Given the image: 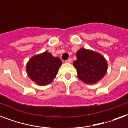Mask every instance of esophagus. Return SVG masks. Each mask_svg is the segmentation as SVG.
Instances as JSON below:
<instances>
[{
  "label": "esophagus",
  "instance_id": "esophagus-1",
  "mask_svg": "<svg viewBox=\"0 0 128 128\" xmlns=\"http://www.w3.org/2000/svg\"><path fill=\"white\" fill-rule=\"evenodd\" d=\"M66 63H71L72 62V59L71 58H68V60H66Z\"/></svg>",
  "mask_w": 128,
  "mask_h": 128
}]
</instances>
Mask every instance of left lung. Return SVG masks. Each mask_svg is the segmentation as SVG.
Returning a JSON list of instances; mask_svg holds the SVG:
<instances>
[{
    "mask_svg": "<svg viewBox=\"0 0 128 128\" xmlns=\"http://www.w3.org/2000/svg\"><path fill=\"white\" fill-rule=\"evenodd\" d=\"M76 58L73 66L76 68L78 78L86 84H96L106 74L107 61L102 54L80 48L76 52Z\"/></svg>",
    "mask_w": 128,
    "mask_h": 128,
    "instance_id": "1",
    "label": "left lung"
}]
</instances>
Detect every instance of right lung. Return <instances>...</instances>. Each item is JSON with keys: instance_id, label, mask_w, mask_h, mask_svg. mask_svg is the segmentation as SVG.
<instances>
[{"instance_id": "obj_1", "label": "right lung", "mask_w": 128, "mask_h": 128, "mask_svg": "<svg viewBox=\"0 0 128 128\" xmlns=\"http://www.w3.org/2000/svg\"><path fill=\"white\" fill-rule=\"evenodd\" d=\"M62 64L58 57H54L46 51L30 59L26 68L27 74L38 85H48L56 77Z\"/></svg>"}]
</instances>
